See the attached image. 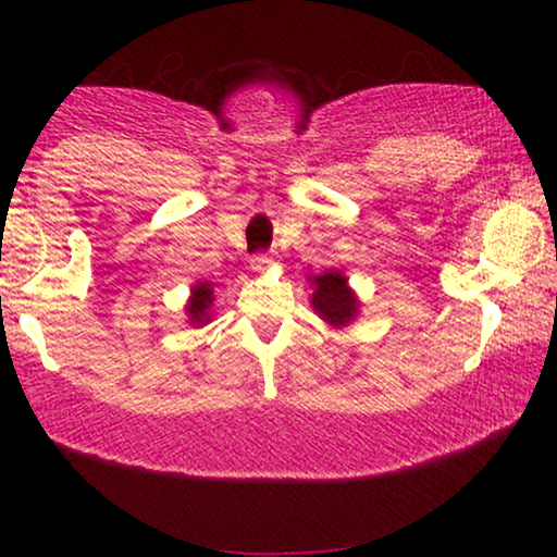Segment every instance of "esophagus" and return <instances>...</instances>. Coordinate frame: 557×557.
Returning <instances> with one entry per match:
<instances>
[{"instance_id": "esophagus-1", "label": "esophagus", "mask_w": 557, "mask_h": 557, "mask_svg": "<svg viewBox=\"0 0 557 557\" xmlns=\"http://www.w3.org/2000/svg\"><path fill=\"white\" fill-rule=\"evenodd\" d=\"M273 265H276V261H273V258H271V256H265V253H258V256L250 258V269H253L256 273H265V271H271Z\"/></svg>"}]
</instances>
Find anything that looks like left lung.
Segmentation results:
<instances>
[{
	"label": "left lung",
	"instance_id": "left-lung-1",
	"mask_svg": "<svg viewBox=\"0 0 557 557\" xmlns=\"http://www.w3.org/2000/svg\"><path fill=\"white\" fill-rule=\"evenodd\" d=\"M309 284L311 309L332 330H345L360 317V299H357L355 288L349 286V278L342 271L326 269L324 273L309 276Z\"/></svg>",
	"mask_w": 557,
	"mask_h": 557
}]
</instances>
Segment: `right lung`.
I'll use <instances>...</instances> for the list:
<instances>
[{
    "label": "right lung",
    "instance_id": "add662e5",
    "mask_svg": "<svg viewBox=\"0 0 557 557\" xmlns=\"http://www.w3.org/2000/svg\"><path fill=\"white\" fill-rule=\"evenodd\" d=\"M212 301H215V296H212V284L210 281H195L193 286H189V299L185 304V314H187V324L189 326H205L212 322Z\"/></svg>",
    "mask_w": 557,
    "mask_h": 557
}]
</instances>
